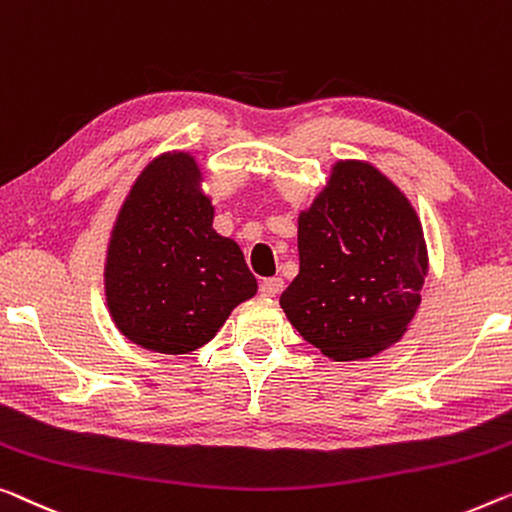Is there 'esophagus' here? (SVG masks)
<instances>
[{
  "instance_id": "34e87169",
  "label": "esophagus",
  "mask_w": 512,
  "mask_h": 512,
  "mask_svg": "<svg viewBox=\"0 0 512 512\" xmlns=\"http://www.w3.org/2000/svg\"><path fill=\"white\" fill-rule=\"evenodd\" d=\"M282 289H285L282 278H266L262 285H259V292H262V296H266V299H276Z\"/></svg>"
}]
</instances>
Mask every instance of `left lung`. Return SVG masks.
Returning <instances> with one entry per match:
<instances>
[{"mask_svg": "<svg viewBox=\"0 0 512 512\" xmlns=\"http://www.w3.org/2000/svg\"><path fill=\"white\" fill-rule=\"evenodd\" d=\"M299 264L280 296L294 329L333 361L370 358L402 338L421 303V220L375 165L338 160L299 216Z\"/></svg>", "mask_w": 512, "mask_h": 512, "instance_id": "obj_1", "label": "left lung"}]
</instances>
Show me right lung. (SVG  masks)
<instances>
[{"instance_id": "1", "label": "right lung", "mask_w": 512, "mask_h": 512, "mask_svg": "<svg viewBox=\"0 0 512 512\" xmlns=\"http://www.w3.org/2000/svg\"><path fill=\"white\" fill-rule=\"evenodd\" d=\"M200 183V165L186 151L158 156L112 227L105 259L112 322L149 352H195L257 292L241 248L211 227Z\"/></svg>"}]
</instances>
